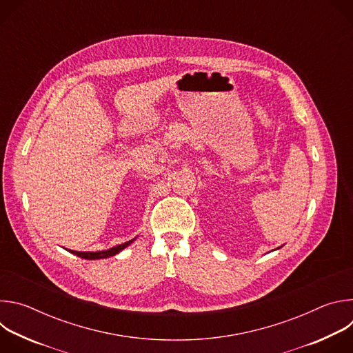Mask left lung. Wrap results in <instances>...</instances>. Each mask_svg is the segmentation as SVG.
Instances as JSON below:
<instances>
[{
  "label": "left lung",
  "mask_w": 353,
  "mask_h": 353,
  "mask_svg": "<svg viewBox=\"0 0 353 353\" xmlns=\"http://www.w3.org/2000/svg\"><path fill=\"white\" fill-rule=\"evenodd\" d=\"M278 248H281V247H278Z\"/></svg>",
  "instance_id": "8db88e82"
}]
</instances>
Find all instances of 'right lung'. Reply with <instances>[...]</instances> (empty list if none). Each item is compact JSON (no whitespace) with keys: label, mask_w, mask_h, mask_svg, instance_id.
<instances>
[{"label":"right lung","mask_w":353,"mask_h":353,"mask_svg":"<svg viewBox=\"0 0 353 353\" xmlns=\"http://www.w3.org/2000/svg\"><path fill=\"white\" fill-rule=\"evenodd\" d=\"M137 237L125 241V243H121V244H117L112 248H108V250H103V251H75V250H68L70 253L83 259V260H100V259H109V257H113L116 254H119L120 251H123L125 247H128L131 243L135 241Z\"/></svg>","instance_id":"right-lung-1"}]
</instances>
